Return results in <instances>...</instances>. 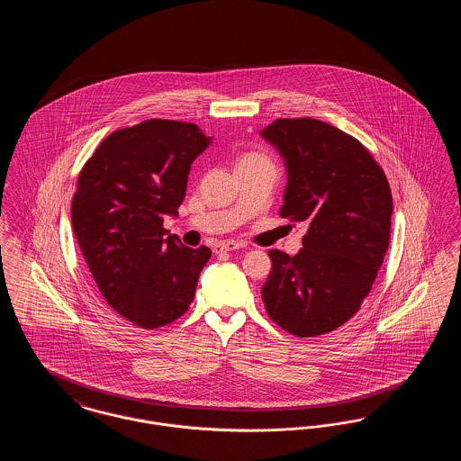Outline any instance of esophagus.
Listing matches in <instances>:
<instances>
[{"label":"esophagus","mask_w":461,"mask_h":461,"mask_svg":"<svg viewBox=\"0 0 461 461\" xmlns=\"http://www.w3.org/2000/svg\"><path fill=\"white\" fill-rule=\"evenodd\" d=\"M241 247H243V245L239 243V241L224 240L220 241V243H216L214 252H216V254H220V252H231V250H237V249H241Z\"/></svg>","instance_id":"obj_1"}]
</instances>
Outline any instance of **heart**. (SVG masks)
I'll list each match as a JSON object with an SVG mask.
<instances>
[{
  "label": "heart",
  "instance_id": "1",
  "mask_svg": "<svg viewBox=\"0 0 461 461\" xmlns=\"http://www.w3.org/2000/svg\"><path fill=\"white\" fill-rule=\"evenodd\" d=\"M254 157H261V155H249V157H245V158H254Z\"/></svg>",
  "mask_w": 461,
  "mask_h": 461
}]
</instances>
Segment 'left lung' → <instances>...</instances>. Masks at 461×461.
<instances>
[{
    "label": "left lung",
    "mask_w": 461,
    "mask_h": 461,
    "mask_svg": "<svg viewBox=\"0 0 461 461\" xmlns=\"http://www.w3.org/2000/svg\"><path fill=\"white\" fill-rule=\"evenodd\" d=\"M261 136L285 162L280 216L306 222L295 256L269 250V318L297 337L342 327L372 288L391 240L393 195L370 152L318 119H278Z\"/></svg>",
    "instance_id": "1"
}]
</instances>
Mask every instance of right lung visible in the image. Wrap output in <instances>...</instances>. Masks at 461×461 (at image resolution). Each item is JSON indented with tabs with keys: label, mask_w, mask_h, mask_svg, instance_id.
<instances>
[{
	"label": "right lung",
	"mask_w": 461,
	"mask_h": 461,
	"mask_svg": "<svg viewBox=\"0 0 461 461\" xmlns=\"http://www.w3.org/2000/svg\"><path fill=\"white\" fill-rule=\"evenodd\" d=\"M212 138L197 124L149 119L109 134L85 164L70 218L102 295L143 329L173 323L192 304L209 247L162 228L176 218L190 167Z\"/></svg>",
	"instance_id": "right-lung-1"
}]
</instances>
